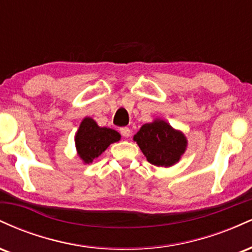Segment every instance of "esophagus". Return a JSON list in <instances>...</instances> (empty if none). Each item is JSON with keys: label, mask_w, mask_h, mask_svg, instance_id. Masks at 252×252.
Masks as SVG:
<instances>
[{"label": "esophagus", "mask_w": 252, "mask_h": 252, "mask_svg": "<svg viewBox=\"0 0 252 252\" xmlns=\"http://www.w3.org/2000/svg\"><path fill=\"white\" fill-rule=\"evenodd\" d=\"M120 131H121V134L124 136V137H130V135H131V130H130L128 126H124V128H121Z\"/></svg>", "instance_id": "1"}]
</instances>
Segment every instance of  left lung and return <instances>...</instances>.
Listing matches in <instances>:
<instances>
[{"instance_id":"1","label":"left lung","mask_w":252,"mask_h":252,"mask_svg":"<svg viewBox=\"0 0 252 252\" xmlns=\"http://www.w3.org/2000/svg\"><path fill=\"white\" fill-rule=\"evenodd\" d=\"M147 161L158 167L176 163L186 149V138L164 121H155L142 126L134 136Z\"/></svg>"}]
</instances>
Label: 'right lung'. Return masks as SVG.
Returning <instances> with one entry per match:
<instances>
[{
    "instance_id": "obj_1",
    "label": "right lung",
    "mask_w": 252,
    "mask_h": 252,
    "mask_svg": "<svg viewBox=\"0 0 252 252\" xmlns=\"http://www.w3.org/2000/svg\"><path fill=\"white\" fill-rule=\"evenodd\" d=\"M116 130L100 128L92 118L86 117L80 124L76 135V147L82 160L90 163L98 158L111 143L120 141Z\"/></svg>"
}]
</instances>
